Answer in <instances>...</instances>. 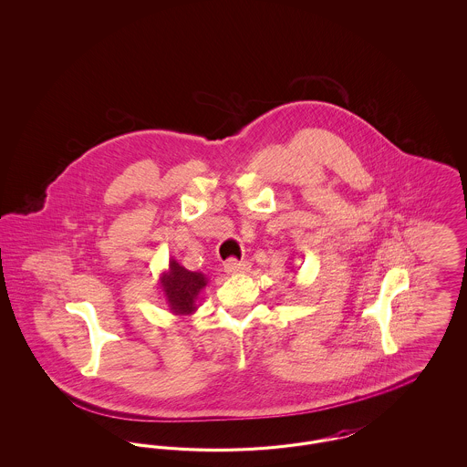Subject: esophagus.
<instances>
[{
    "label": "esophagus",
    "mask_w": 467,
    "mask_h": 467,
    "mask_svg": "<svg viewBox=\"0 0 467 467\" xmlns=\"http://www.w3.org/2000/svg\"><path fill=\"white\" fill-rule=\"evenodd\" d=\"M248 263H244V261H236V259H227L225 263H223V271L227 273V275H234V273H244L248 269Z\"/></svg>",
    "instance_id": "esophagus-1"
}]
</instances>
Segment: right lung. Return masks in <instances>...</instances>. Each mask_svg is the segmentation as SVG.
I'll return each mask as SVG.
<instances>
[{"mask_svg": "<svg viewBox=\"0 0 467 467\" xmlns=\"http://www.w3.org/2000/svg\"><path fill=\"white\" fill-rule=\"evenodd\" d=\"M159 289L173 315H192L198 310L201 290L208 285L206 275L180 266L171 257L170 266L159 276Z\"/></svg>", "mask_w": 467, "mask_h": 467, "instance_id": "1", "label": "right lung"}]
</instances>
